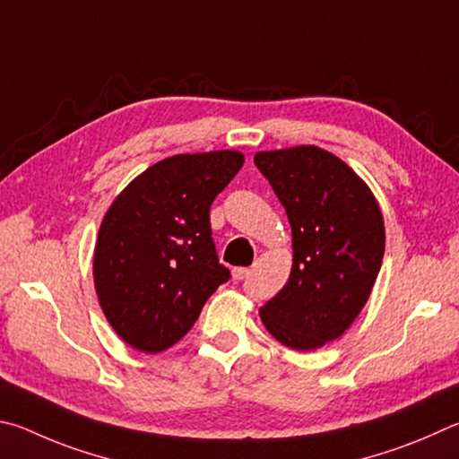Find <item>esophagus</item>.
<instances>
[{
	"instance_id": "1",
	"label": "esophagus",
	"mask_w": 459,
	"mask_h": 459,
	"mask_svg": "<svg viewBox=\"0 0 459 459\" xmlns=\"http://www.w3.org/2000/svg\"><path fill=\"white\" fill-rule=\"evenodd\" d=\"M247 274H250V268H234L231 270V278L236 280V282H239V280H244V278H247Z\"/></svg>"
}]
</instances>
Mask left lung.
Returning a JSON list of instances; mask_svg holds the SVG:
<instances>
[{
    "mask_svg": "<svg viewBox=\"0 0 459 459\" xmlns=\"http://www.w3.org/2000/svg\"><path fill=\"white\" fill-rule=\"evenodd\" d=\"M255 167L292 225V272L260 308L268 333L294 351L336 341L368 300L385 254V223L367 183L315 144L262 151Z\"/></svg>",
    "mask_w": 459,
    "mask_h": 459,
    "instance_id": "left-lung-1",
    "label": "left lung"
}]
</instances>
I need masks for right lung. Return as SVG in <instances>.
Segmentation results:
<instances>
[{
	"label": "right lung",
	"instance_id": "1",
	"mask_svg": "<svg viewBox=\"0 0 459 459\" xmlns=\"http://www.w3.org/2000/svg\"><path fill=\"white\" fill-rule=\"evenodd\" d=\"M242 165L239 151L167 157L112 201L94 247V288L104 316L133 349L173 347L230 280L209 207Z\"/></svg>",
	"mask_w": 459,
	"mask_h": 459
}]
</instances>
